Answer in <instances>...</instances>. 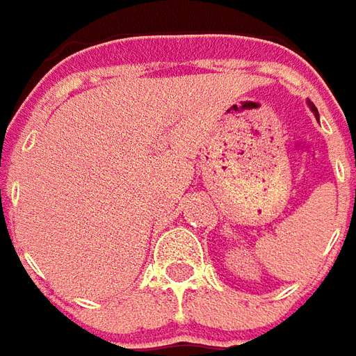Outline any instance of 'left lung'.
Returning <instances> with one entry per match:
<instances>
[{
    "label": "left lung",
    "instance_id": "1",
    "mask_svg": "<svg viewBox=\"0 0 356 356\" xmlns=\"http://www.w3.org/2000/svg\"><path fill=\"white\" fill-rule=\"evenodd\" d=\"M309 105H311V109L314 111V115H318V111H316V107H314V105H312V103H309Z\"/></svg>",
    "mask_w": 356,
    "mask_h": 356
}]
</instances>
